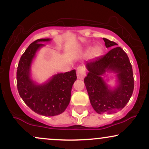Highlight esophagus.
Returning a JSON list of instances; mask_svg holds the SVG:
<instances>
[{
  "label": "esophagus",
  "mask_w": 149,
  "mask_h": 149,
  "mask_svg": "<svg viewBox=\"0 0 149 149\" xmlns=\"http://www.w3.org/2000/svg\"><path fill=\"white\" fill-rule=\"evenodd\" d=\"M76 74L78 79H83L85 78V74H86L85 67H83V66H78L76 70Z\"/></svg>",
  "instance_id": "1"
}]
</instances>
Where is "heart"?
<instances>
[{
	"label": "heart",
	"mask_w": 149,
	"mask_h": 149,
	"mask_svg": "<svg viewBox=\"0 0 149 149\" xmlns=\"http://www.w3.org/2000/svg\"><path fill=\"white\" fill-rule=\"evenodd\" d=\"M102 47H101V46L97 45L92 49V55L93 56V57H97V56L100 55V53L102 52Z\"/></svg>",
	"instance_id": "heart-1"
}]
</instances>
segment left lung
Returning <instances> with one entry per match:
<instances>
[{"label": "left lung", "mask_w": 149, "mask_h": 149, "mask_svg": "<svg viewBox=\"0 0 149 149\" xmlns=\"http://www.w3.org/2000/svg\"><path fill=\"white\" fill-rule=\"evenodd\" d=\"M107 47H115V42L103 38ZM88 73L84 79L90 103L97 113H113L125 107L134 90L132 67L127 54L115 47L102 57L86 62ZM106 72L116 73L118 84L111 88L103 80Z\"/></svg>", "instance_id": "1"}]
</instances>
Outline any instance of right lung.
Listing matches in <instances>:
<instances>
[{"mask_svg":"<svg viewBox=\"0 0 149 149\" xmlns=\"http://www.w3.org/2000/svg\"><path fill=\"white\" fill-rule=\"evenodd\" d=\"M49 38L38 39L30 44L19 61L17 85L20 97L38 114L54 116L66 110L71 100V88L77 77L76 70L54 75L45 83L38 84L31 78V66L37 51Z\"/></svg>","mask_w":149,"mask_h":149,"instance_id":"right-lung-1","label":"right lung"}]
</instances>
